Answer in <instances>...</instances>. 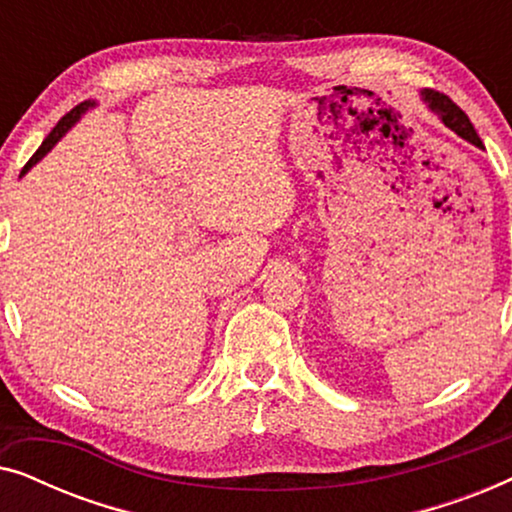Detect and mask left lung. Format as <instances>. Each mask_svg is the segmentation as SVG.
I'll return each instance as SVG.
<instances>
[{"instance_id": "obj_1", "label": "left lung", "mask_w": 512, "mask_h": 512, "mask_svg": "<svg viewBox=\"0 0 512 512\" xmlns=\"http://www.w3.org/2000/svg\"><path fill=\"white\" fill-rule=\"evenodd\" d=\"M422 97H424V102L429 104V109L436 111V114L440 116V121H443L447 128L457 132L459 137L468 139L471 144L482 146L478 132H475V128H473V123L468 121V116L450 100V97H447L445 93H438V90H433V88L422 90Z\"/></svg>"}]
</instances>
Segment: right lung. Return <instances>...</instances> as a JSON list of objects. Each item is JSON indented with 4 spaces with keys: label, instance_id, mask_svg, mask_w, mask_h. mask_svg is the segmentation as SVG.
<instances>
[{
    "label": "right lung",
    "instance_id": "obj_1",
    "mask_svg": "<svg viewBox=\"0 0 512 512\" xmlns=\"http://www.w3.org/2000/svg\"><path fill=\"white\" fill-rule=\"evenodd\" d=\"M88 107H93V102H81V104H76V107H74L72 111H69V114L62 116L60 121H58V125H55V128L51 130V135H48V137L44 139V142H41V146L37 149V153H34V156H32L30 160H27V165L23 167V172H20V174H25L27 170H30V167H32L34 163H39V160L44 158L48 151L53 149L55 142H58V139H60L62 135H65V132H67L69 128H72V125H74L76 121H79V116H81L83 111H86Z\"/></svg>",
    "mask_w": 512,
    "mask_h": 512
}]
</instances>
